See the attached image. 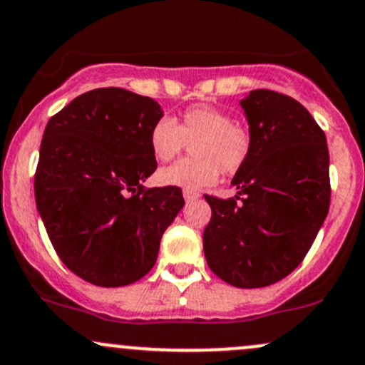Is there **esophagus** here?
<instances>
[{
  "mask_svg": "<svg viewBox=\"0 0 365 365\" xmlns=\"http://www.w3.org/2000/svg\"><path fill=\"white\" fill-rule=\"evenodd\" d=\"M183 197H185L187 202H190V201H194V199L199 197V192H197V190L185 189V190H183Z\"/></svg>",
  "mask_w": 365,
  "mask_h": 365,
  "instance_id": "34e87169",
  "label": "esophagus"
}]
</instances>
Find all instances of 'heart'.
<instances>
[{
	"label": "heart",
	"instance_id": "obj_1",
	"mask_svg": "<svg viewBox=\"0 0 365 365\" xmlns=\"http://www.w3.org/2000/svg\"><path fill=\"white\" fill-rule=\"evenodd\" d=\"M150 150L159 163L175 159L190 145L192 155L157 173L164 187L201 190L213 185L220 170L236 173L252 152V134L232 115L210 105L190 106L176 122L159 118L148 134Z\"/></svg>",
	"mask_w": 365,
	"mask_h": 365
}]
</instances>
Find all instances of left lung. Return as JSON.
<instances>
[{"mask_svg": "<svg viewBox=\"0 0 365 365\" xmlns=\"http://www.w3.org/2000/svg\"><path fill=\"white\" fill-rule=\"evenodd\" d=\"M240 106L252 152L234 175L232 199L205 195L212 220L202 248L218 278L260 289L302 262L327 217L329 148L312 113L289 96L252 91Z\"/></svg>", "mask_w": 365, "mask_h": 365, "instance_id": "left-lung-1", "label": "left lung"}]
</instances>
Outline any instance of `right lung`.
Masks as SVG:
<instances>
[{"mask_svg":"<svg viewBox=\"0 0 365 365\" xmlns=\"http://www.w3.org/2000/svg\"><path fill=\"white\" fill-rule=\"evenodd\" d=\"M163 108L106 87L48 120L34 199L64 266L98 287H124L152 269L160 237L183 208L182 189L141 183L155 171L148 134Z\"/></svg>","mask_w":365,"mask_h":365,"instance_id":"add662e5","label":"right lung"}]
</instances>
